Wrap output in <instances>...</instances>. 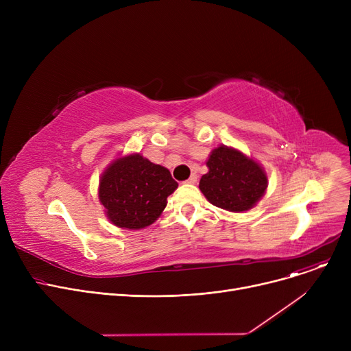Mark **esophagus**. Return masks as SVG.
Listing matches in <instances>:
<instances>
[{"label":"esophagus","mask_w":351,"mask_h":351,"mask_svg":"<svg viewBox=\"0 0 351 351\" xmlns=\"http://www.w3.org/2000/svg\"><path fill=\"white\" fill-rule=\"evenodd\" d=\"M196 182H197V176L193 173V175H192L186 182H185V183H189V185H195Z\"/></svg>","instance_id":"obj_1"}]
</instances>
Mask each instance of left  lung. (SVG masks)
Returning a JSON list of instances; mask_svg holds the SVG:
<instances>
[{"mask_svg":"<svg viewBox=\"0 0 351 351\" xmlns=\"http://www.w3.org/2000/svg\"><path fill=\"white\" fill-rule=\"evenodd\" d=\"M206 166L209 172L200 178L199 189L220 209L246 212L267 189V176L262 166L233 147L217 146L210 152Z\"/></svg>","mask_w":351,"mask_h":351,"instance_id":"8db88e82","label":"left lung"}]
</instances>
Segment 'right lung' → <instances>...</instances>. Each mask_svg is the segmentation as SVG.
Listing matches in <instances>:
<instances>
[{"label":"right lung","instance_id":"right-lung-1","mask_svg":"<svg viewBox=\"0 0 351 351\" xmlns=\"http://www.w3.org/2000/svg\"><path fill=\"white\" fill-rule=\"evenodd\" d=\"M178 188L171 172L141 154L110 163L99 179V202L110 223L138 230L152 225Z\"/></svg>","mask_w":351,"mask_h":351}]
</instances>
